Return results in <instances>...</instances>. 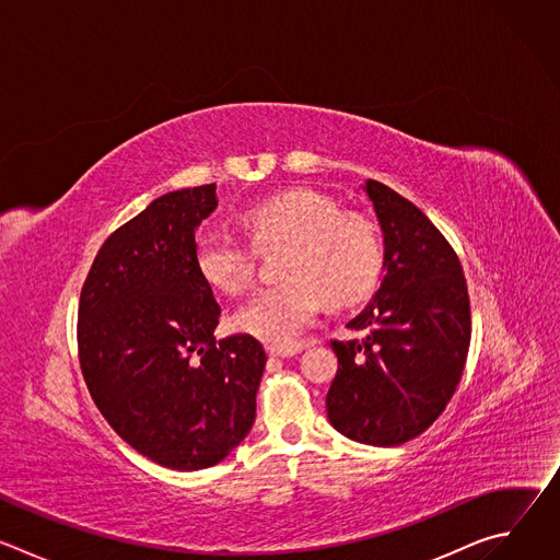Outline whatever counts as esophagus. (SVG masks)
<instances>
[{
	"mask_svg": "<svg viewBox=\"0 0 560 560\" xmlns=\"http://www.w3.org/2000/svg\"><path fill=\"white\" fill-rule=\"evenodd\" d=\"M301 348H268L270 357H292L296 354Z\"/></svg>",
	"mask_w": 560,
	"mask_h": 560,
	"instance_id": "1",
	"label": "esophagus"
}]
</instances>
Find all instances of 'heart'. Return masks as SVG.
Instances as JSON below:
<instances>
[{
  "label": "heart",
  "mask_w": 560,
  "mask_h": 560,
  "mask_svg": "<svg viewBox=\"0 0 560 560\" xmlns=\"http://www.w3.org/2000/svg\"><path fill=\"white\" fill-rule=\"evenodd\" d=\"M257 250L285 246L281 283L257 290L234 314V324L275 348H292L314 322L322 299L330 305L361 301L378 281L383 238L374 221L310 188H294L242 212ZM199 275L217 290L242 292L255 275L257 255L242 238L206 228L197 236Z\"/></svg>",
  "instance_id": "obj_1"
}]
</instances>
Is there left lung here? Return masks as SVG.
<instances>
[{
    "mask_svg": "<svg viewBox=\"0 0 560 560\" xmlns=\"http://www.w3.org/2000/svg\"><path fill=\"white\" fill-rule=\"evenodd\" d=\"M385 244V277L348 324L363 339H332L339 359L326 396L343 436L389 447L425 432L460 381L469 337V294L460 261L412 201L368 179Z\"/></svg>",
    "mask_w": 560,
    "mask_h": 560,
    "instance_id": "8db88e82",
    "label": "left lung"
}]
</instances>
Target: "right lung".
Instances as JSON below:
<instances>
[{
    "label": "right lung",
    "mask_w": 560,
    "mask_h": 560,
    "mask_svg": "<svg viewBox=\"0 0 560 560\" xmlns=\"http://www.w3.org/2000/svg\"><path fill=\"white\" fill-rule=\"evenodd\" d=\"M217 186L154 199L100 248L79 296L77 350L95 406L139 454L182 471L225 458L255 423L266 350L214 337L221 307L195 261Z\"/></svg>",
    "instance_id": "right-lung-1"
}]
</instances>
